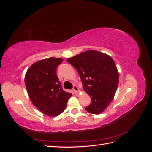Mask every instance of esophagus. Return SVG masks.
Here are the masks:
<instances>
[{
	"label": "esophagus",
	"mask_w": 152,
	"mask_h": 152,
	"mask_svg": "<svg viewBox=\"0 0 152 152\" xmlns=\"http://www.w3.org/2000/svg\"><path fill=\"white\" fill-rule=\"evenodd\" d=\"M73 91L75 92V93H79L80 92V90L78 88V87L77 86H73Z\"/></svg>",
	"instance_id": "34e87169"
}]
</instances>
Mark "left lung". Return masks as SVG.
<instances>
[{
    "label": "left lung",
    "instance_id": "left-lung-1",
    "mask_svg": "<svg viewBox=\"0 0 152 152\" xmlns=\"http://www.w3.org/2000/svg\"><path fill=\"white\" fill-rule=\"evenodd\" d=\"M66 61L77 69L84 91L91 98L86 111L102 113L112 102L118 84V72L112 58L98 50H88Z\"/></svg>",
    "mask_w": 152,
    "mask_h": 152
}]
</instances>
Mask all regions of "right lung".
<instances>
[{
    "instance_id": "right-lung-1",
    "label": "right lung",
    "mask_w": 152,
    "mask_h": 152,
    "mask_svg": "<svg viewBox=\"0 0 152 152\" xmlns=\"http://www.w3.org/2000/svg\"><path fill=\"white\" fill-rule=\"evenodd\" d=\"M63 59L51 57L34 63L26 71L25 83L32 103L49 117H56L66 107L72 94L62 89L56 69Z\"/></svg>"
}]
</instances>
